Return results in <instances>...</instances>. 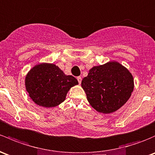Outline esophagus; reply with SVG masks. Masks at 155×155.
I'll return each instance as SVG.
<instances>
[{
    "instance_id": "obj_1",
    "label": "esophagus",
    "mask_w": 155,
    "mask_h": 155,
    "mask_svg": "<svg viewBox=\"0 0 155 155\" xmlns=\"http://www.w3.org/2000/svg\"><path fill=\"white\" fill-rule=\"evenodd\" d=\"M77 79H78V82H79V84H80L81 82H82V77H81V76H78Z\"/></svg>"
}]
</instances>
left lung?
Returning a JSON list of instances; mask_svg holds the SVG:
<instances>
[{
  "label": "left lung",
  "instance_id": "obj_1",
  "mask_svg": "<svg viewBox=\"0 0 155 155\" xmlns=\"http://www.w3.org/2000/svg\"><path fill=\"white\" fill-rule=\"evenodd\" d=\"M131 72L116 61L94 66L82 81L90 105L97 111L110 114L126 103L134 91Z\"/></svg>",
  "mask_w": 155,
  "mask_h": 155
}]
</instances>
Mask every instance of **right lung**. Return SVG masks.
I'll list each match as a JSON object with an SVG mask.
<instances>
[{
  "instance_id": "right-lung-1",
  "label": "right lung",
  "mask_w": 155,
  "mask_h": 155,
  "mask_svg": "<svg viewBox=\"0 0 155 155\" xmlns=\"http://www.w3.org/2000/svg\"><path fill=\"white\" fill-rule=\"evenodd\" d=\"M29 97L36 105L44 107L58 106L66 99L71 87L79 84L77 79L52 63H39L25 76Z\"/></svg>"
}]
</instances>
